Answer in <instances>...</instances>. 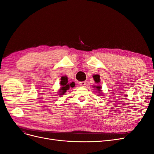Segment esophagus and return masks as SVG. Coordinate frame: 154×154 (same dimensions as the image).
<instances>
[{"mask_svg":"<svg viewBox=\"0 0 154 154\" xmlns=\"http://www.w3.org/2000/svg\"><path fill=\"white\" fill-rule=\"evenodd\" d=\"M86 82H79V84H80L81 86H82V87H83V86H85V85H86Z\"/></svg>","mask_w":154,"mask_h":154,"instance_id":"esophagus-1","label":"esophagus"}]
</instances>
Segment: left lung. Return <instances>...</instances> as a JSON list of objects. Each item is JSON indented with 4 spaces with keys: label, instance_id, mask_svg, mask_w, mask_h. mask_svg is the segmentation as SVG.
Returning a JSON list of instances; mask_svg holds the SVG:
<instances>
[{
    "label": "left lung",
    "instance_id": "left-lung-1",
    "mask_svg": "<svg viewBox=\"0 0 154 154\" xmlns=\"http://www.w3.org/2000/svg\"><path fill=\"white\" fill-rule=\"evenodd\" d=\"M93 78H94V80L96 83V85H92L93 88H94L97 91V92H98V94L100 95H102V94H103V92H102V91H101L102 87H101V86L97 85L100 82V75H98V74H95V75H93Z\"/></svg>",
    "mask_w": 154,
    "mask_h": 154
}]
</instances>
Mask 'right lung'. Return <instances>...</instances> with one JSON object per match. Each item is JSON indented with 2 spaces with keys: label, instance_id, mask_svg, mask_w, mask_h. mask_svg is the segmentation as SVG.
<instances>
[{
  "label": "right lung",
  "instance_id": "obj_1",
  "mask_svg": "<svg viewBox=\"0 0 154 154\" xmlns=\"http://www.w3.org/2000/svg\"><path fill=\"white\" fill-rule=\"evenodd\" d=\"M60 85H61V88L58 91V95H60L59 96H62L67 92V91L69 90L70 88L75 86V83L74 82L69 83L68 78L67 76H62L61 78V81H60Z\"/></svg>",
  "mask_w": 154,
  "mask_h": 154
}]
</instances>
